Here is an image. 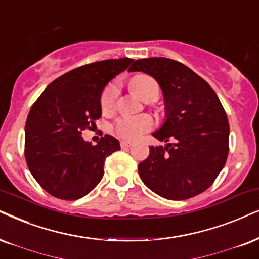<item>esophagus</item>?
Here are the masks:
<instances>
[{"mask_svg":"<svg viewBox=\"0 0 259 259\" xmlns=\"http://www.w3.org/2000/svg\"><path fill=\"white\" fill-rule=\"evenodd\" d=\"M132 145L133 143L129 142V141H120V147L122 148H127V147H130Z\"/></svg>","mask_w":259,"mask_h":259,"instance_id":"esophagus-1","label":"esophagus"}]
</instances>
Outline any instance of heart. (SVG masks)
<instances>
[{
    "instance_id": "heart-1",
    "label": "heart",
    "mask_w": 259,
    "mask_h": 259,
    "mask_svg": "<svg viewBox=\"0 0 259 259\" xmlns=\"http://www.w3.org/2000/svg\"><path fill=\"white\" fill-rule=\"evenodd\" d=\"M130 88L137 97L143 101L150 103L155 101L160 96L159 83L148 75H136L130 81ZM118 87L111 83L103 91L100 97V106L104 113H111L116 109ZM153 119L148 114L141 116H124L117 120L113 126V132L123 140L134 141L141 137L146 132L153 127Z\"/></svg>"
}]
</instances>
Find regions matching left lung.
<instances>
[{"label": "left lung", "instance_id": "obj_1", "mask_svg": "<svg viewBox=\"0 0 259 259\" xmlns=\"http://www.w3.org/2000/svg\"><path fill=\"white\" fill-rule=\"evenodd\" d=\"M129 71H143L158 81L166 120L153 136L167 143L149 147L139 163L142 182L163 198L188 199L205 191L224 168L230 124L214 90L181 62L165 57L133 62Z\"/></svg>", "mask_w": 259, "mask_h": 259}]
</instances>
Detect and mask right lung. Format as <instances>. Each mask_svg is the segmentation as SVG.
<instances>
[{
    "mask_svg": "<svg viewBox=\"0 0 259 259\" xmlns=\"http://www.w3.org/2000/svg\"><path fill=\"white\" fill-rule=\"evenodd\" d=\"M133 62L105 60L68 71L32 105L25 126L26 162L38 184L54 197L74 201L86 196L103 178L105 159L120 149L111 135L93 146L81 134L101 117L104 87Z\"/></svg>",
    "mask_w": 259,
    "mask_h": 259,
    "instance_id": "right-lung-1",
    "label": "right lung"
}]
</instances>
